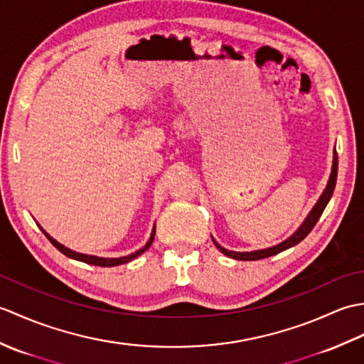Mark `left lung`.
I'll return each mask as SVG.
<instances>
[{
	"mask_svg": "<svg viewBox=\"0 0 364 364\" xmlns=\"http://www.w3.org/2000/svg\"><path fill=\"white\" fill-rule=\"evenodd\" d=\"M336 176H338V154H336V150H333V164H331V173H330V178H328L327 188L323 189L319 200L313 206V210L310 211V214L306 215V219L301 222V225L296 231H294V233L288 239H284L283 242L277 244L274 247H269V249L252 250V252H233V250L225 249V247H222L213 237L214 245L218 247V249L223 255H227V257L233 258V259H239V261H255V259H262V258H267V257H274V255H277V253H280V252H283L286 249H291V247L297 245L300 241H304V239L308 236V233H310V231L313 230V227L316 225V222L319 220L323 210H326V206L328 205L331 196H333L335 186H336Z\"/></svg>",
	"mask_w": 364,
	"mask_h": 364,
	"instance_id": "left-lung-1",
	"label": "left lung"
}]
</instances>
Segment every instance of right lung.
Masks as SVG:
<instances>
[{
    "label": "right lung",
    "instance_id": "right-lung-1",
    "mask_svg": "<svg viewBox=\"0 0 364 364\" xmlns=\"http://www.w3.org/2000/svg\"><path fill=\"white\" fill-rule=\"evenodd\" d=\"M41 227V225H38ZM41 230L43 231V235L48 237V241L56 247V249L60 252V253H64L65 257H68V258H72V259H76V261H82V262H87V264H92V266H102V267H114V266H120V264H125V262H128V261H133L134 258H137L139 255H142L146 249H149V247L151 245V242H153V239H154V233H156V225H153V230H151V235H150V239L149 241H146V244L142 247V249H139V250H136L134 253H131V255H127V257H120V258H102V257H95V255H84V253H78V252H75V250H72V249H68V247H65V245H63V244H59L56 239H53L48 233H46V231L41 227Z\"/></svg>",
    "mask_w": 364,
    "mask_h": 364
}]
</instances>
